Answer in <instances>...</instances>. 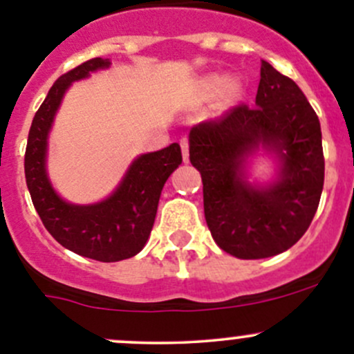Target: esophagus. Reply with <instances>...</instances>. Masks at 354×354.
Instances as JSON below:
<instances>
[{"instance_id": "obj_1", "label": "esophagus", "mask_w": 354, "mask_h": 354, "mask_svg": "<svg viewBox=\"0 0 354 354\" xmlns=\"http://www.w3.org/2000/svg\"><path fill=\"white\" fill-rule=\"evenodd\" d=\"M180 145H181V154H183V160L185 162H188V159H190V140H188V137L181 138Z\"/></svg>"}]
</instances>
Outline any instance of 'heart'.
I'll return each mask as SVG.
<instances>
[{
	"instance_id": "1",
	"label": "heart",
	"mask_w": 354,
	"mask_h": 354,
	"mask_svg": "<svg viewBox=\"0 0 354 354\" xmlns=\"http://www.w3.org/2000/svg\"><path fill=\"white\" fill-rule=\"evenodd\" d=\"M224 85H226V82H224L223 78H212V80L207 82V91H209L210 94H216V92L223 91Z\"/></svg>"
}]
</instances>
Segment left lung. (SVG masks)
<instances>
[{
  "label": "left lung",
  "instance_id": "obj_1",
  "mask_svg": "<svg viewBox=\"0 0 354 354\" xmlns=\"http://www.w3.org/2000/svg\"><path fill=\"white\" fill-rule=\"evenodd\" d=\"M259 145L277 151L283 164L269 189L244 181V160ZM190 160L202 174L207 226L224 252L267 259L308 230L326 169L320 121L301 88L267 62L253 108L241 102L192 128Z\"/></svg>",
  "mask_w": 354,
  "mask_h": 354
}]
</instances>
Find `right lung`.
<instances>
[{
	"label": "right lung",
	"mask_w": 354,
	"mask_h": 354,
	"mask_svg": "<svg viewBox=\"0 0 354 354\" xmlns=\"http://www.w3.org/2000/svg\"><path fill=\"white\" fill-rule=\"evenodd\" d=\"M106 66H109L108 59L92 58L53 84L32 120L24 164L32 203L51 236L77 255L99 262H120L144 248L154 226L160 190L183 157L178 144L140 156L118 190L94 205H73L56 195L44 166L53 118L71 82Z\"/></svg>",
	"instance_id": "1"
}]
</instances>
